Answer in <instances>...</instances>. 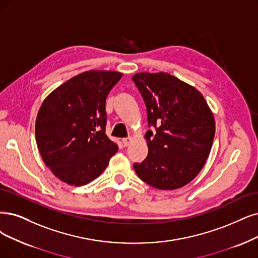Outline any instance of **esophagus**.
Returning a JSON list of instances; mask_svg holds the SVG:
<instances>
[{
	"label": "esophagus",
	"instance_id": "1",
	"mask_svg": "<svg viewBox=\"0 0 258 258\" xmlns=\"http://www.w3.org/2000/svg\"><path fill=\"white\" fill-rule=\"evenodd\" d=\"M122 142H123L124 147H128L131 145V142H132V138H130V137L128 138H123Z\"/></svg>",
	"mask_w": 258,
	"mask_h": 258
}]
</instances>
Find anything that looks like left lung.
<instances>
[{
	"label": "left lung",
	"mask_w": 258,
	"mask_h": 258,
	"mask_svg": "<svg viewBox=\"0 0 258 258\" xmlns=\"http://www.w3.org/2000/svg\"><path fill=\"white\" fill-rule=\"evenodd\" d=\"M145 100L149 126L148 156L134 164L137 175L152 187L174 190L199 174L211 152L215 118L203 94L166 72L133 75Z\"/></svg>",
	"instance_id": "8db88e82"
}]
</instances>
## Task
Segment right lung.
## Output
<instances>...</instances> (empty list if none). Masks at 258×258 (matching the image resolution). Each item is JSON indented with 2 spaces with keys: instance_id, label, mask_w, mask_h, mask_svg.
<instances>
[{
  "instance_id": "obj_1",
  "label": "right lung",
  "mask_w": 258,
  "mask_h": 258,
  "mask_svg": "<svg viewBox=\"0 0 258 258\" xmlns=\"http://www.w3.org/2000/svg\"><path fill=\"white\" fill-rule=\"evenodd\" d=\"M121 72L89 70L64 82L42 102L35 125L43 163L63 183L97 178L118 152L106 134V98Z\"/></svg>"
}]
</instances>
